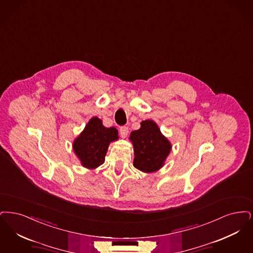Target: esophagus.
Here are the masks:
<instances>
[{
    "mask_svg": "<svg viewBox=\"0 0 253 253\" xmlns=\"http://www.w3.org/2000/svg\"><path fill=\"white\" fill-rule=\"evenodd\" d=\"M120 134L122 138H126L128 134V128L126 126H121L120 127Z\"/></svg>",
    "mask_w": 253,
    "mask_h": 253,
    "instance_id": "1",
    "label": "esophagus"
}]
</instances>
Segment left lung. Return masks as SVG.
<instances>
[{"instance_id":"1","label":"left lung","mask_w":253,"mask_h":253,"mask_svg":"<svg viewBox=\"0 0 253 253\" xmlns=\"http://www.w3.org/2000/svg\"><path fill=\"white\" fill-rule=\"evenodd\" d=\"M133 145V165L143 173H154L164 167L172 149L170 141L153 120L141 122V127L130 133Z\"/></svg>"}]
</instances>
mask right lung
<instances>
[{
  "label": "right lung",
  "instance_id": "right-lung-1",
  "mask_svg": "<svg viewBox=\"0 0 253 253\" xmlns=\"http://www.w3.org/2000/svg\"><path fill=\"white\" fill-rule=\"evenodd\" d=\"M118 139V130L115 127L104 126L102 120L94 116L73 142V149L83 167L94 170L105 163L110 143Z\"/></svg>",
  "mask_w": 253,
  "mask_h": 253
}]
</instances>
